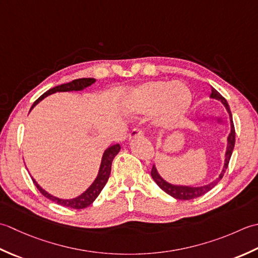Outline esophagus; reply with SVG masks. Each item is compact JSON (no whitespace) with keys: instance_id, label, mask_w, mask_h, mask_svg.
<instances>
[{"instance_id":"34e87169","label":"esophagus","mask_w":258,"mask_h":258,"mask_svg":"<svg viewBox=\"0 0 258 258\" xmlns=\"http://www.w3.org/2000/svg\"><path fill=\"white\" fill-rule=\"evenodd\" d=\"M143 135H144L143 130L139 129V128H135L129 135V140H133V139L137 138V137H141Z\"/></svg>"}]
</instances>
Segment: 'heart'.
Wrapping results in <instances>:
<instances>
[{
    "mask_svg": "<svg viewBox=\"0 0 258 258\" xmlns=\"http://www.w3.org/2000/svg\"><path fill=\"white\" fill-rule=\"evenodd\" d=\"M190 102V91L183 83L150 81L131 93L127 104L134 113H147L156 110L158 125L171 128L185 114Z\"/></svg>",
    "mask_w": 258,
    "mask_h": 258,
    "instance_id": "1",
    "label": "heart"
}]
</instances>
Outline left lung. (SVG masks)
<instances>
[{"mask_svg": "<svg viewBox=\"0 0 258 258\" xmlns=\"http://www.w3.org/2000/svg\"><path fill=\"white\" fill-rule=\"evenodd\" d=\"M210 98L219 100V101L224 104L226 110H227V112L229 113V119H230V134L228 135V138H227V149H226V154H225V164H224L222 172H220V175L212 182H209V183H207V185H204L201 187L177 186V185H172V183H169L168 181H166L164 178L159 175L158 171H157L155 165L152 166V169H151L152 179H154L157 185H158L165 192H167L168 195H170L171 197L176 198V199H179V201H189V199L201 197V196L205 195L206 192H208L209 190H212V189L219 182V180L224 177V173H225L226 169H227L230 157H232V154H233L234 146H235V127H234V122H233L232 112H230L228 103H227V101H226V99L222 96V94H220L216 90V89L213 87H212V94H210Z\"/></svg>", "mask_w": 258, "mask_h": 258, "instance_id": "left-lung-1", "label": "left lung"}]
</instances>
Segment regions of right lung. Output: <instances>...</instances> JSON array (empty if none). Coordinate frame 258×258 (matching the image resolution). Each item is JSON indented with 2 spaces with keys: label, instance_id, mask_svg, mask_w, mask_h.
<instances>
[{
  "label": "right lung",
  "instance_id": "add662e5",
  "mask_svg": "<svg viewBox=\"0 0 258 258\" xmlns=\"http://www.w3.org/2000/svg\"><path fill=\"white\" fill-rule=\"evenodd\" d=\"M94 82H96V79H93V78H82V79H77V80H73L69 83H64V85L52 88V89H50V90L44 92L38 100H36V101L33 103V106L31 107V110H32L36 106V104L41 101V100H43L45 97L50 96V94H52V93L67 92V91H81V90H83V89H86L87 87H90L91 85H93ZM119 151H120L119 144L110 146L109 148L104 150L103 156H102V160H101V165H100V169H99L97 178L94 179V181L91 183V186L89 187L85 192L81 194L80 196H78L76 198L61 199V198L52 196L49 192H46L44 189H42V187L38 185V182H36L33 178H32V180L42 195L46 198H49L50 201L55 202L59 205H61V206L69 207V208H75V209L86 208L88 206H90V205L94 201H96V198L99 196V194L101 192L103 187L106 186V183L109 179L110 172H111L112 160L114 159V157L118 155Z\"/></svg>",
  "mask_w": 258,
  "mask_h": 258
}]
</instances>
